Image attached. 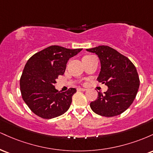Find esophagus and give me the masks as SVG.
I'll return each instance as SVG.
<instances>
[{"instance_id":"1","label":"esophagus","mask_w":153,"mask_h":153,"mask_svg":"<svg viewBox=\"0 0 153 153\" xmlns=\"http://www.w3.org/2000/svg\"><path fill=\"white\" fill-rule=\"evenodd\" d=\"M77 90L78 91H87L86 88H77Z\"/></svg>"}]
</instances>
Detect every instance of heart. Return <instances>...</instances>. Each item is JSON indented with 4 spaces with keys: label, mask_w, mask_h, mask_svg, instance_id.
Returning <instances> with one entry per match:
<instances>
[{
    "label": "heart",
    "mask_w": 153,
    "mask_h": 153,
    "mask_svg": "<svg viewBox=\"0 0 153 153\" xmlns=\"http://www.w3.org/2000/svg\"><path fill=\"white\" fill-rule=\"evenodd\" d=\"M89 56H90V55H86V56H84L83 57H89Z\"/></svg>",
    "instance_id": "heart-1"
}]
</instances>
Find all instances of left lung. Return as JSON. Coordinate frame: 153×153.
Returning a JSON list of instances; mask_svg holds the SVG:
<instances>
[{
    "label": "left lung",
    "instance_id": "obj_1",
    "mask_svg": "<svg viewBox=\"0 0 153 153\" xmlns=\"http://www.w3.org/2000/svg\"><path fill=\"white\" fill-rule=\"evenodd\" d=\"M86 50L99 56L101 68L97 80L108 86L104 94L98 93L97 99L90 103L91 109L103 117L121 114L131 106L137 94L140 78L136 68L128 57L108 46Z\"/></svg>",
    "mask_w": 153,
    "mask_h": 153
}]
</instances>
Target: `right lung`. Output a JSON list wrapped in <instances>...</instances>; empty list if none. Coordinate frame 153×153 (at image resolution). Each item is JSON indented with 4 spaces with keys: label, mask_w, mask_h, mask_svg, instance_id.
I'll return each instance as SVG.
<instances>
[{
    "label": "right lung",
    "mask_w": 153,
    "mask_h": 153,
    "mask_svg": "<svg viewBox=\"0 0 153 153\" xmlns=\"http://www.w3.org/2000/svg\"><path fill=\"white\" fill-rule=\"evenodd\" d=\"M82 49L52 45L36 52L27 61L20 78L22 99L31 111L43 119H52L69 109L76 89L56 90L54 83L64 74L68 59Z\"/></svg>",
    "instance_id": "add662e5"
}]
</instances>
